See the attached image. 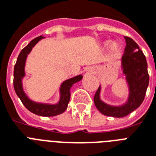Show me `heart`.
<instances>
[{
	"instance_id": "heart-1",
	"label": "heart",
	"mask_w": 156,
	"mask_h": 156,
	"mask_svg": "<svg viewBox=\"0 0 156 156\" xmlns=\"http://www.w3.org/2000/svg\"><path fill=\"white\" fill-rule=\"evenodd\" d=\"M104 45H105V46H109V45H110V48H111L112 50H116L118 48V44L116 42L110 43L109 41H108V42H105Z\"/></svg>"
}]
</instances>
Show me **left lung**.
<instances>
[{
    "label": "left lung",
    "instance_id": "8db88e82",
    "mask_svg": "<svg viewBox=\"0 0 156 156\" xmlns=\"http://www.w3.org/2000/svg\"><path fill=\"white\" fill-rule=\"evenodd\" d=\"M126 46L121 58V69L128 85V97L121 105H112L100 98L101 86L94 96L95 107L105 116L124 117L137 109L143 103L149 84L146 56L131 38L125 36Z\"/></svg>",
    "mask_w": 156,
    "mask_h": 156
}]
</instances>
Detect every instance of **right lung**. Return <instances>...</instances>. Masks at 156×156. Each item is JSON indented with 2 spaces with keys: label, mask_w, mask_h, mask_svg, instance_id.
Masks as SVG:
<instances>
[{
  "label": "right lung",
  "mask_w": 156,
  "mask_h": 156,
  "mask_svg": "<svg viewBox=\"0 0 156 156\" xmlns=\"http://www.w3.org/2000/svg\"><path fill=\"white\" fill-rule=\"evenodd\" d=\"M43 39H44V37H43L42 35L34 39L19 53L13 70V87L23 105L32 113L42 116H54L63 113L66 111L70 100V89L72 86L82 80L83 76L82 74L74 76L73 78L66 79L61 83L59 88L60 98L58 102L56 104L35 102L28 97L24 90L23 83V78L26 76L25 66L27 58L33 48Z\"/></svg>",
  "instance_id": "right-lung-1"
}]
</instances>
